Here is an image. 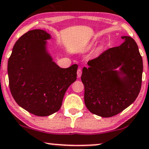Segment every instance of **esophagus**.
Instances as JSON below:
<instances>
[{"label":"esophagus","mask_w":149,"mask_h":149,"mask_svg":"<svg viewBox=\"0 0 149 149\" xmlns=\"http://www.w3.org/2000/svg\"><path fill=\"white\" fill-rule=\"evenodd\" d=\"M81 74H82V70L81 68H79L77 70V77H80L81 76Z\"/></svg>","instance_id":"esophagus-1"}]
</instances>
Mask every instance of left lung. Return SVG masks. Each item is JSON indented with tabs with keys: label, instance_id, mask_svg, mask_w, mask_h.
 Segmentation results:
<instances>
[{
	"label": "left lung",
	"instance_id": "1",
	"mask_svg": "<svg viewBox=\"0 0 149 149\" xmlns=\"http://www.w3.org/2000/svg\"><path fill=\"white\" fill-rule=\"evenodd\" d=\"M124 42L106 49L88 62L81 81L84 102L91 113L111 117L128 107L136 100L142 86L143 62L136 42L122 36ZM120 67V71L116 69Z\"/></svg>",
	"mask_w": 149,
	"mask_h": 149
}]
</instances>
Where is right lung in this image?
I'll return each mask as SVG.
<instances>
[{"label": "right lung", "mask_w": 149, "mask_h": 149, "mask_svg": "<svg viewBox=\"0 0 149 149\" xmlns=\"http://www.w3.org/2000/svg\"><path fill=\"white\" fill-rule=\"evenodd\" d=\"M51 36L42 30L22 35L8 60L9 86L16 102L29 113L45 117L61 107L64 95L77 79V64L61 68L46 49Z\"/></svg>", "instance_id": "add662e5"}]
</instances>
